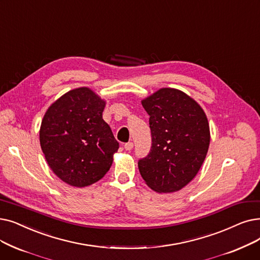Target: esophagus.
Instances as JSON below:
<instances>
[{
	"label": "esophagus",
	"instance_id": "1",
	"mask_svg": "<svg viewBox=\"0 0 260 260\" xmlns=\"http://www.w3.org/2000/svg\"><path fill=\"white\" fill-rule=\"evenodd\" d=\"M133 148H134V143L133 142H127V143L124 144V149H125L126 151L133 150Z\"/></svg>",
	"mask_w": 260,
	"mask_h": 260
}]
</instances>
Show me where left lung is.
Segmentation results:
<instances>
[{
  "label": "left lung",
  "instance_id": "1",
  "mask_svg": "<svg viewBox=\"0 0 260 260\" xmlns=\"http://www.w3.org/2000/svg\"><path fill=\"white\" fill-rule=\"evenodd\" d=\"M141 104L150 116L152 148L138 161L139 172L156 192H176L196 177L206 158V114L197 101L174 88L157 90Z\"/></svg>",
  "mask_w": 260,
  "mask_h": 260
}]
</instances>
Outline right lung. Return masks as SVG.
Instances as JSON below:
<instances>
[{"instance_id":"add662e5","label":"right lung","mask_w":260,"mask_h":260,"mask_svg":"<svg viewBox=\"0 0 260 260\" xmlns=\"http://www.w3.org/2000/svg\"><path fill=\"white\" fill-rule=\"evenodd\" d=\"M106 101L88 87L68 91L46 111L41 121V150L54 174L83 188L108 172L119 143L103 120Z\"/></svg>"}]
</instances>
